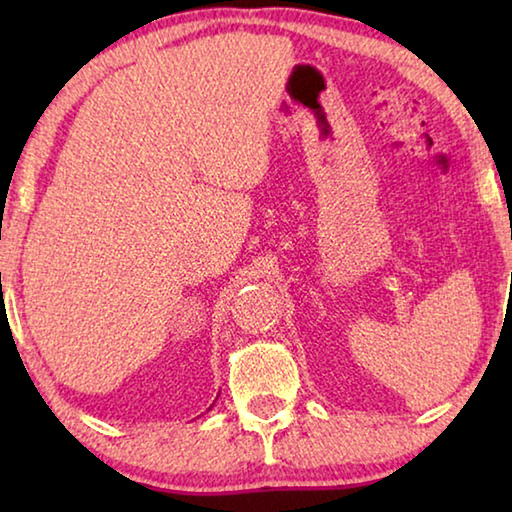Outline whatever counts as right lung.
I'll use <instances>...</instances> for the list:
<instances>
[{"label":"right lung","instance_id":"right-lung-1","mask_svg":"<svg viewBox=\"0 0 512 512\" xmlns=\"http://www.w3.org/2000/svg\"><path fill=\"white\" fill-rule=\"evenodd\" d=\"M0 275H2V273H0Z\"/></svg>","mask_w":512,"mask_h":512}]
</instances>
